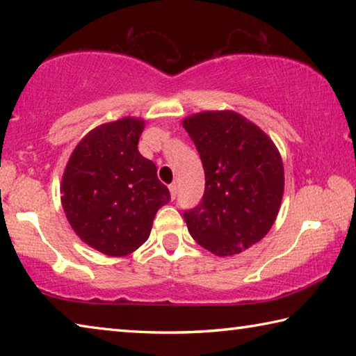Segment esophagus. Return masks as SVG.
<instances>
[{
  "label": "esophagus",
  "mask_w": 356,
  "mask_h": 356,
  "mask_svg": "<svg viewBox=\"0 0 356 356\" xmlns=\"http://www.w3.org/2000/svg\"><path fill=\"white\" fill-rule=\"evenodd\" d=\"M170 193H171L172 200H176V196H177V185L176 184H171L170 185Z\"/></svg>",
  "instance_id": "1"
}]
</instances>
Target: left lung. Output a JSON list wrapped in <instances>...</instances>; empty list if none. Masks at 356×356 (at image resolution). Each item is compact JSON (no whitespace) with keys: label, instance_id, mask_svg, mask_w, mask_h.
<instances>
[{"label":"left lung","instance_id":"1","mask_svg":"<svg viewBox=\"0 0 356 356\" xmlns=\"http://www.w3.org/2000/svg\"><path fill=\"white\" fill-rule=\"evenodd\" d=\"M184 129L200 152L206 188L184 210L191 237L216 256L257 243L273 226L284 191V168L272 140L234 111H204Z\"/></svg>","mask_w":356,"mask_h":356}]
</instances>
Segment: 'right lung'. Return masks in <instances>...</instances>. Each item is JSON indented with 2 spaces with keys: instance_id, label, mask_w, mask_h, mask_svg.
Listing matches in <instances>:
<instances>
[{
  "instance_id": "1",
  "label": "right lung",
  "mask_w": 356,
  "mask_h": 356,
  "mask_svg": "<svg viewBox=\"0 0 356 356\" xmlns=\"http://www.w3.org/2000/svg\"><path fill=\"white\" fill-rule=\"evenodd\" d=\"M141 119L124 118L94 129L65 166L61 202L84 243L106 256H127L149 238L159 209L171 195L156 166L140 154Z\"/></svg>"
}]
</instances>
